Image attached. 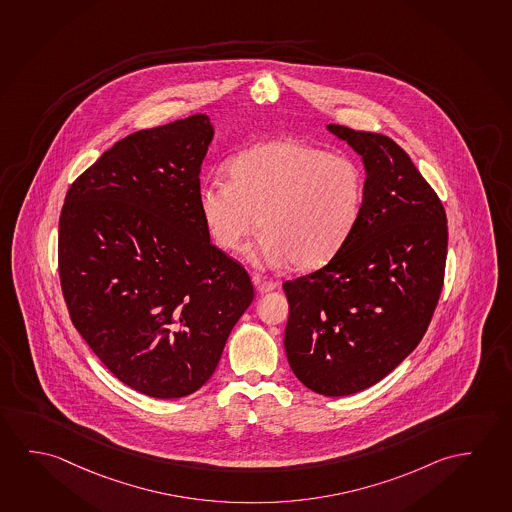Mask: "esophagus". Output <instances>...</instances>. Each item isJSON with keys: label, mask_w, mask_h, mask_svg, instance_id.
I'll use <instances>...</instances> for the list:
<instances>
[{"label": "esophagus", "mask_w": 512, "mask_h": 512, "mask_svg": "<svg viewBox=\"0 0 512 512\" xmlns=\"http://www.w3.org/2000/svg\"><path fill=\"white\" fill-rule=\"evenodd\" d=\"M252 279H254V284H256V288H258L260 293L272 292V290H276L277 286H279V283L274 281V279H267V277L260 276V274H256Z\"/></svg>", "instance_id": "obj_1"}]
</instances>
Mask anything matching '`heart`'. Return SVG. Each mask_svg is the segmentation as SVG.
Instances as JSON below:
<instances>
[{
  "label": "heart",
  "mask_w": 512,
  "mask_h": 512,
  "mask_svg": "<svg viewBox=\"0 0 512 512\" xmlns=\"http://www.w3.org/2000/svg\"><path fill=\"white\" fill-rule=\"evenodd\" d=\"M363 203L359 163L293 138L245 149L229 160L228 181L206 179L199 187V210L215 244L240 251L258 224L263 235L252 260H290L297 268L329 260L356 228Z\"/></svg>",
  "instance_id": "heart-1"
}]
</instances>
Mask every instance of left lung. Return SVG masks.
<instances>
[{
  "label": "left lung",
  "mask_w": 512,
  "mask_h": 512,
  "mask_svg": "<svg viewBox=\"0 0 512 512\" xmlns=\"http://www.w3.org/2000/svg\"><path fill=\"white\" fill-rule=\"evenodd\" d=\"M327 128L363 156L365 203L324 267L283 284L284 349L306 388L343 397L384 379L422 341L443 290L448 226L438 194L395 140Z\"/></svg>",
  "instance_id": "1"
}]
</instances>
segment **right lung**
Masks as SVG:
<instances>
[{"instance_id": "add662e5", "label": "right lung", "mask_w": 512, "mask_h": 512, "mask_svg": "<svg viewBox=\"0 0 512 512\" xmlns=\"http://www.w3.org/2000/svg\"><path fill=\"white\" fill-rule=\"evenodd\" d=\"M211 138L204 114L131 133L76 178L58 220L74 327L149 397L199 390L254 299L247 270L211 244L199 210Z\"/></svg>"}]
</instances>
